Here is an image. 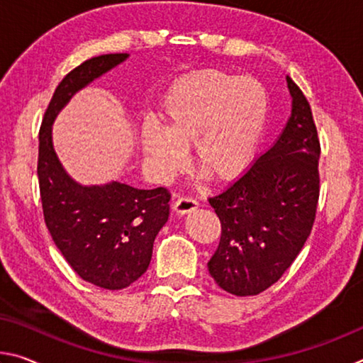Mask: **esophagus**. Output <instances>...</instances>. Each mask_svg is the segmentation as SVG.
I'll use <instances>...</instances> for the list:
<instances>
[{"instance_id":"esophagus-1","label":"esophagus","mask_w":363,"mask_h":363,"mask_svg":"<svg viewBox=\"0 0 363 363\" xmlns=\"http://www.w3.org/2000/svg\"><path fill=\"white\" fill-rule=\"evenodd\" d=\"M199 206V202L192 197H179L172 205V208H174L176 213H179V215H186V213H191Z\"/></svg>"}]
</instances>
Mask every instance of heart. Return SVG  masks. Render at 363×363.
<instances>
[{"label":"heart","instance_id":"1","mask_svg":"<svg viewBox=\"0 0 363 363\" xmlns=\"http://www.w3.org/2000/svg\"><path fill=\"white\" fill-rule=\"evenodd\" d=\"M269 113L260 80L206 71L176 80L160 106V128L140 134L143 160L155 176L169 177L182 166V150L208 179L226 181L254 160Z\"/></svg>","mask_w":363,"mask_h":363}]
</instances>
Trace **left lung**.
<instances>
[{"label":"left lung","mask_w":363,"mask_h":363,"mask_svg":"<svg viewBox=\"0 0 363 363\" xmlns=\"http://www.w3.org/2000/svg\"><path fill=\"white\" fill-rule=\"evenodd\" d=\"M287 87L292 113L283 134L239 179L208 199L221 221L208 272L234 296H257L274 284L313 228L320 140L306 95L291 77Z\"/></svg>","instance_id":"left-lung-1"}]
</instances>
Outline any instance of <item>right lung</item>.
I'll use <instances>...</instances> for the list:
<instances>
[{"mask_svg":"<svg viewBox=\"0 0 363 363\" xmlns=\"http://www.w3.org/2000/svg\"><path fill=\"white\" fill-rule=\"evenodd\" d=\"M128 56H95L66 74L38 132L37 174L51 238L80 278L109 291L124 289L147 272L155 238L168 221L171 194L166 187L143 191L116 181L80 186L56 157L51 124L76 91Z\"/></svg>","mask_w":363,"mask_h":363,"instance_id":"1","label":"right lung"}]
</instances>
